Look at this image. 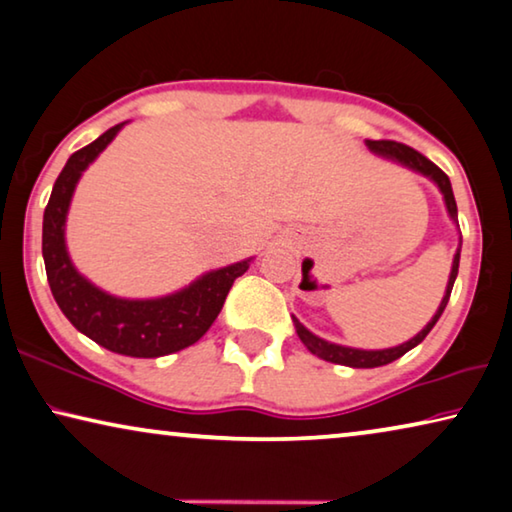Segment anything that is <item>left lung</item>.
<instances>
[{
    "instance_id": "8db88e82",
    "label": "left lung",
    "mask_w": 512,
    "mask_h": 512,
    "mask_svg": "<svg viewBox=\"0 0 512 512\" xmlns=\"http://www.w3.org/2000/svg\"><path fill=\"white\" fill-rule=\"evenodd\" d=\"M365 147H368L372 154L379 156V158L393 160V163H398L402 167H407V170L416 172V174H423L425 179H430L434 186L439 188V193L444 195V204H446L448 218H451L453 223L457 225V204H455V195H453V188H451V179H448L446 174L441 172L439 167L432 163V160H427L423 154H418L416 149L407 147V144H400V142H393V140H365ZM457 227H460V225H457ZM460 250H462V234H460V243H457V250H455V255H453L451 276H448V285H446L444 299H441L437 312H434L430 322H427L423 329L414 335V338H409L407 342H402V345H398V347L358 349V347L338 345V342H329V340L319 338V335H315L310 329H305V326L299 322V319L292 315L294 329H296V333H299V338H301L303 345L308 347L310 354L324 358V361H329V363L347 365V368H379V365L398 361V358L407 354L409 349H414L416 345H421V342L425 340V335L430 333L434 329V324L439 322L441 312L446 310L448 299H451V292H453V285H455V278H457V269H460Z\"/></svg>"
}]
</instances>
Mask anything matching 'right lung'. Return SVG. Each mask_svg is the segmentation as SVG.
Masks as SVG:
<instances>
[{
    "label": "right lung",
    "mask_w": 512,
    "mask_h": 512,
    "mask_svg": "<svg viewBox=\"0 0 512 512\" xmlns=\"http://www.w3.org/2000/svg\"><path fill=\"white\" fill-rule=\"evenodd\" d=\"M128 124H117L68 158L43 213V262L57 305L80 333L114 354L158 358L195 345L216 322L234 280L253 257L202 273L190 285L156 299H124L96 287L75 269L66 248V216L82 172Z\"/></svg>",
    "instance_id": "add662e5"
}]
</instances>
